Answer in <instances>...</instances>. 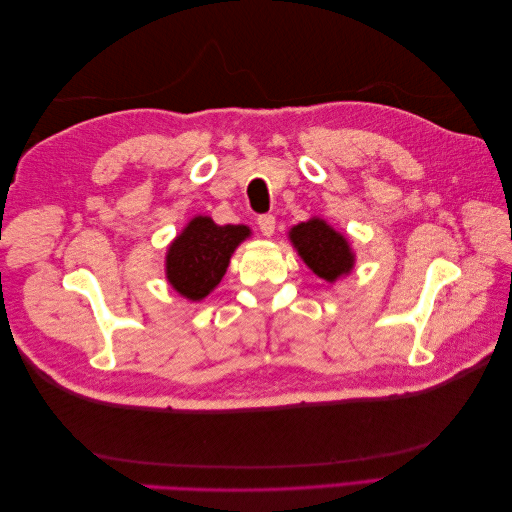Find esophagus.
<instances>
[{
    "mask_svg": "<svg viewBox=\"0 0 512 512\" xmlns=\"http://www.w3.org/2000/svg\"><path fill=\"white\" fill-rule=\"evenodd\" d=\"M258 228L265 237H273L275 235V218H273V215H260Z\"/></svg>",
    "mask_w": 512,
    "mask_h": 512,
    "instance_id": "34e87169",
    "label": "esophagus"
}]
</instances>
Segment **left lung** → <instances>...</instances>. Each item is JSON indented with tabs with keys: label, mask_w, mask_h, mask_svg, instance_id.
Listing matches in <instances>:
<instances>
[{
	"label": "left lung",
	"mask_w": 512,
	"mask_h": 512,
	"mask_svg": "<svg viewBox=\"0 0 512 512\" xmlns=\"http://www.w3.org/2000/svg\"><path fill=\"white\" fill-rule=\"evenodd\" d=\"M288 239L307 269L324 282L335 284L354 269L356 254L350 239L318 215L292 226Z\"/></svg>",
	"instance_id": "8db88e82"
}]
</instances>
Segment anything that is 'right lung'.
Wrapping results in <instances>:
<instances>
[{
	"label": "right lung",
	"instance_id": "obj_1",
	"mask_svg": "<svg viewBox=\"0 0 512 512\" xmlns=\"http://www.w3.org/2000/svg\"><path fill=\"white\" fill-rule=\"evenodd\" d=\"M252 237L245 224H215L209 215H194L170 241L164 256L168 286L192 303L218 288L237 247Z\"/></svg>",
	"mask_w": 512,
	"mask_h": 512
}]
</instances>
